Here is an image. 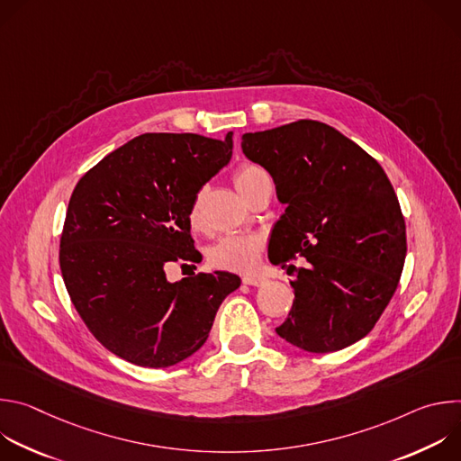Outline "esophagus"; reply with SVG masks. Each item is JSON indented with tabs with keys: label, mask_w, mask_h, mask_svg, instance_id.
Segmentation results:
<instances>
[{
	"label": "esophagus",
	"mask_w": 461,
	"mask_h": 461,
	"mask_svg": "<svg viewBox=\"0 0 461 461\" xmlns=\"http://www.w3.org/2000/svg\"><path fill=\"white\" fill-rule=\"evenodd\" d=\"M242 283L248 285V286H262V285L267 283V279L265 277H257V276H244Z\"/></svg>",
	"instance_id": "esophagus-1"
}]
</instances>
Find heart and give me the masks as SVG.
I'll return each mask as SVG.
<instances>
[{"instance_id":"heart-1","label":"heart","mask_w":461,"mask_h":461,"mask_svg":"<svg viewBox=\"0 0 461 461\" xmlns=\"http://www.w3.org/2000/svg\"><path fill=\"white\" fill-rule=\"evenodd\" d=\"M260 167L242 164L235 175H233V185L235 189L244 194V191L251 185V182L262 175ZM189 224L193 230L201 228V206L199 201H194L189 208ZM265 251V242L257 235H244V233H230L222 239H219L213 246L208 249V260L213 268L228 270V272H240L248 274L253 272Z\"/></svg>"}]
</instances>
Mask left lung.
I'll return each instance as SVG.
<instances>
[{
    "mask_svg": "<svg viewBox=\"0 0 461 461\" xmlns=\"http://www.w3.org/2000/svg\"><path fill=\"white\" fill-rule=\"evenodd\" d=\"M244 155L265 167L286 204L268 257L277 267L304 257L295 299L276 332L326 354L363 339L398 288L407 230L386 173L338 129L297 120L242 135Z\"/></svg>",
    "mask_w": 461,
    "mask_h": 461,
    "instance_id": "obj_1",
    "label": "left lung"
}]
</instances>
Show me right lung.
I'll return each instance as SVG.
<instances>
[{
  "label": "right lung",
  "mask_w": 461,
  "mask_h": 461,
  "mask_svg": "<svg viewBox=\"0 0 461 461\" xmlns=\"http://www.w3.org/2000/svg\"><path fill=\"white\" fill-rule=\"evenodd\" d=\"M224 140L146 133L114 149L77 184L59 237V270L89 332L114 356L148 368L199 350L240 279L228 272L166 279L196 262L189 208L231 158Z\"/></svg>",
  "instance_id": "obj_1"
}]
</instances>
